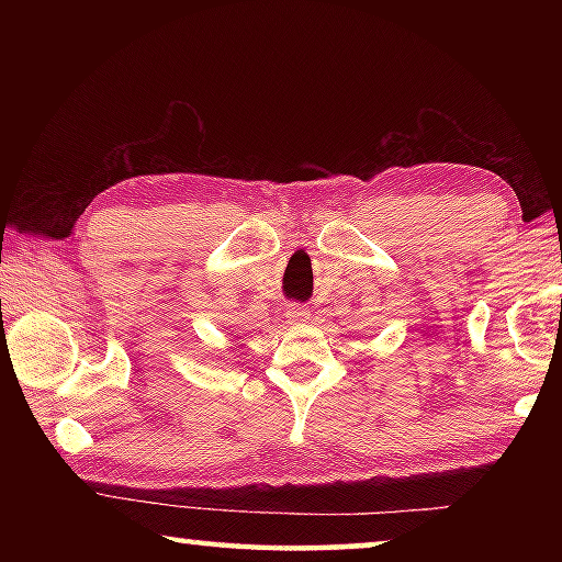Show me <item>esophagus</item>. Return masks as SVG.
<instances>
[{
    "label": "esophagus",
    "mask_w": 562,
    "mask_h": 562,
    "mask_svg": "<svg viewBox=\"0 0 562 562\" xmlns=\"http://www.w3.org/2000/svg\"><path fill=\"white\" fill-rule=\"evenodd\" d=\"M284 319H288L290 325H304V322L310 319V312L304 304H288V310H284Z\"/></svg>",
    "instance_id": "obj_1"
}]
</instances>
